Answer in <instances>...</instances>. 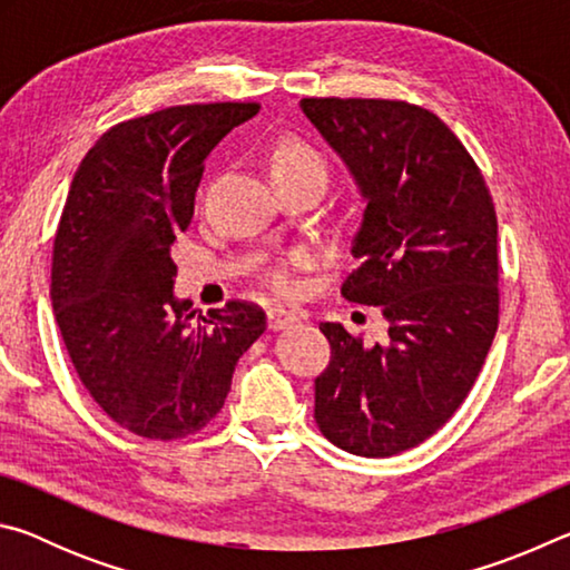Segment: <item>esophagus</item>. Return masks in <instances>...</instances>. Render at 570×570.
<instances>
[{
    "label": "esophagus",
    "instance_id": "1",
    "mask_svg": "<svg viewBox=\"0 0 570 570\" xmlns=\"http://www.w3.org/2000/svg\"><path fill=\"white\" fill-rule=\"evenodd\" d=\"M296 322H302V316L292 312V308L276 306V308H272V312H268V330H272V332L288 330V326H294Z\"/></svg>",
    "mask_w": 570,
    "mask_h": 570
}]
</instances>
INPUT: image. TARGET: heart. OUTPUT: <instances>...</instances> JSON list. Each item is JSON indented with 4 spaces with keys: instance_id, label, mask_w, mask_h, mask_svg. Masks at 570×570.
<instances>
[{
    "instance_id": "1",
    "label": "heart",
    "mask_w": 570,
    "mask_h": 570,
    "mask_svg": "<svg viewBox=\"0 0 570 570\" xmlns=\"http://www.w3.org/2000/svg\"><path fill=\"white\" fill-rule=\"evenodd\" d=\"M274 170H312L326 178V163L322 160L320 153L296 140H288L284 146H278L274 156ZM272 286L276 292H288V288H292V276H288L286 268H274Z\"/></svg>"
}]
</instances>
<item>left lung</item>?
<instances>
[{
    "instance_id": "1",
    "label": "left lung",
    "mask_w": 570,
    "mask_h": 570,
    "mask_svg": "<svg viewBox=\"0 0 570 570\" xmlns=\"http://www.w3.org/2000/svg\"><path fill=\"white\" fill-rule=\"evenodd\" d=\"M302 112L350 170L364 214L346 302L377 306L384 344L342 324L316 377L314 417L352 455L420 445L468 397L498 330V218L475 160L445 122L402 100L304 98Z\"/></svg>"
}]
</instances>
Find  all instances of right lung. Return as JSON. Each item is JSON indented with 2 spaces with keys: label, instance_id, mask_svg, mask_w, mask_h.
I'll use <instances>...</instances> for the list:
<instances>
[{
  "label": "right lung",
  "instance_id": "obj_1",
  "mask_svg": "<svg viewBox=\"0 0 570 570\" xmlns=\"http://www.w3.org/2000/svg\"><path fill=\"white\" fill-rule=\"evenodd\" d=\"M256 102L178 105L118 122L77 168L52 250L55 322L90 397L120 428L180 440L216 417L266 314L178 298L170 248L188 228L204 160Z\"/></svg>",
  "mask_w": 570,
  "mask_h": 570
}]
</instances>
